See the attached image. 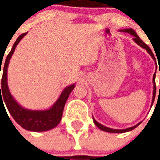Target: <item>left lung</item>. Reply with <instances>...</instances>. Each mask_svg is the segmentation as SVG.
<instances>
[{"mask_svg":"<svg viewBox=\"0 0 160 160\" xmlns=\"http://www.w3.org/2000/svg\"><path fill=\"white\" fill-rule=\"evenodd\" d=\"M128 32L129 33V34H131L132 36H134V38H133V40H134V42L137 43L138 45H140L141 47V48H143V49H145L146 50H147V52L150 55V56L152 57V59L154 60L155 61V57H154V55H153V53L152 52L151 49L148 47L146 43H145L142 40L139 38V36H138L137 34H136V32H134V30L131 29V28H128V29H124V30H121V32ZM159 75H160V69H159ZM155 77H156V73H154V74H153V78H152V84H153V92H152V104H151V107L152 106V104H153V102H154V98H155V94H156V85H155ZM92 119H93V122L95 123V125L97 126L99 129H101V130L103 131H105V132H108V133H125V132H128V131H131L133 130L134 128H135L137 127V126H139L140 124H141V122H139V123H137L136 125H134V126H133V127H130V128H126V129H114V128H108V127H105V126H104V125H102L101 123H99V122H98L97 121L94 119V118H92Z\"/></svg>","mask_w":160,"mask_h":160,"instance_id":"obj_1","label":"left lung"}]
</instances>
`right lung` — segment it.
I'll return each instance as SVG.
<instances>
[{
  "instance_id": "1",
  "label": "right lung",
  "mask_w": 160,
  "mask_h": 160,
  "mask_svg": "<svg viewBox=\"0 0 160 160\" xmlns=\"http://www.w3.org/2000/svg\"><path fill=\"white\" fill-rule=\"evenodd\" d=\"M26 34L27 32L23 33L17 38L15 42L12 45L11 51L6 58L5 63L3 65L4 67L2 68V85H0V103L1 102L3 103L4 101L9 113L16 121V122L20 125L23 128H25L26 130L33 131V132H43V131L52 129L59 124L60 121L62 117L63 109L66 104V101L68 100L69 94L75 87V84L70 85L66 88H64L62 92L58 98V99L56 101V103L50 108L47 110H43V111H35V110L26 109L22 107L14 99L8 86V68L10 59L15 50L16 46L18 45L20 40L22 39ZM1 68H2V65L0 67V73Z\"/></svg>"
}]
</instances>
